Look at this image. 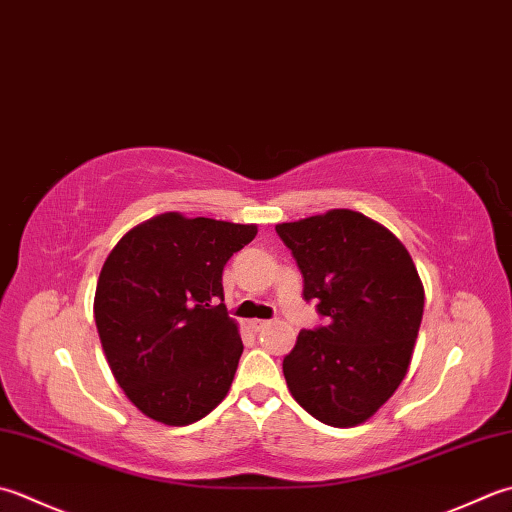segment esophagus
<instances>
[{"instance_id":"34e87169","label":"esophagus","mask_w":512,"mask_h":512,"mask_svg":"<svg viewBox=\"0 0 512 512\" xmlns=\"http://www.w3.org/2000/svg\"><path fill=\"white\" fill-rule=\"evenodd\" d=\"M270 322H268V319H250V322H248V326L250 328H253L255 330V333H259V330H264L266 326H268Z\"/></svg>"}]
</instances>
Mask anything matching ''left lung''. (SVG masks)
<instances>
[{
  "label": "left lung",
  "instance_id": "obj_1",
  "mask_svg": "<svg viewBox=\"0 0 512 512\" xmlns=\"http://www.w3.org/2000/svg\"><path fill=\"white\" fill-rule=\"evenodd\" d=\"M324 326L304 328L284 357L290 395L319 422L348 428L384 406L408 370L424 286L408 250L355 210L275 226Z\"/></svg>",
  "mask_w": 512,
  "mask_h": 512
}]
</instances>
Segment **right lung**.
<instances>
[{
  "label": "right lung",
  "instance_id": "add662e5",
  "mask_svg": "<svg viewBox=\"0 0 512 512\" xmlns=\"http://www.w3.org/2000/svg\"><path fill=\"white\" fill-rule=\"evenodd\" d=\"M255 235L253 224L166 213L110 250L95 324L117 384L146 417L186 426L226 397L244 344L226 313L222 273Z\"/></svg>",
  "mask_w": 512,
  "mask_h": 512
}]
</instances>
